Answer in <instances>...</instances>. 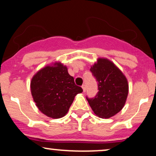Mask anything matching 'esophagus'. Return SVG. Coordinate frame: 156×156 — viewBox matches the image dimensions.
<instances>
[{"label":"esophagus","instance_id":"esophagus-1","mask_svg":"<svg viewBox=\"0 0 156 156\" xmlns=\"http://www.w3.org/2000/svg\"><path fill=\"white\" fill-rule=\"evenodd\" d=\"M82 89H83V92H86V90H87V88H86V85H82Z\"/></svg>","mask_w":156,"mask_h":156}]
</instances>
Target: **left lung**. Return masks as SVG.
Instances as JSON below:
<instances>
[{
	"instance_id": "left-lung-1",
	"label": "left lung",
	"mask_w": 156,
	"mask_h": 156,
	"mask_svg": "<svg viewBox=\"0 0 156 156\" xmlns=\"http://www.w3.org/2000/svg\"><path fill=\"white\" fill-rule=\"evenodd\" d=\"M90 71L98 81V92L94 98H86L97 116L108 119L124 106L128 94V81L122 73L105 58H99Z\"/></svg>"
}]
</instances>
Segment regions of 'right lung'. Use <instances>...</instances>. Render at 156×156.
<instances>
[{
    "instance_id": "add662e5",
    "label": "right lung",
    "mask_w": 156,
    "mask_h": 156,
    "mask_svg": "<svg viewBox=\"0 0 156 156\" xmlns=\"http://www.w3.org/2000/svg\"><path fill=\"white\" fill-rule=\"evenodd\" d=\"M31 90L38 108L53 119L65 116L75 96L83 92L61 63L40 69L32 78Z\"/></svg>"
}]
</instances>
